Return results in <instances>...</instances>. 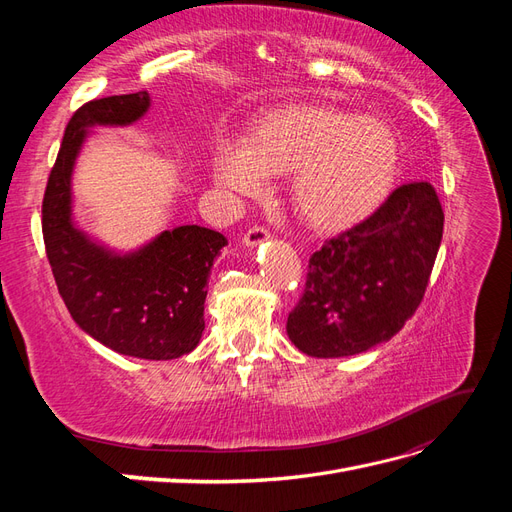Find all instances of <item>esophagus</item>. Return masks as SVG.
I'll return each instance as SVG.
<instances>
[{
    "label": "esophagus",
    "instance_id": "obj_1",
    "mask_svg": "<svg viewBox=\"0 0 512 512\" xmlns=\"http://www.w3.org/2000/svg\"><path fill=\"white\" fill-rule=\"evenodd\" d=\"M269 237H271L269 228H265V226H252V228L247 230L245 235H243V243L254 247V245H258V243H262V241H267Z\"/></svg>",
    "mask_w": 512,
    "mask_h": 512
}]
</instances>
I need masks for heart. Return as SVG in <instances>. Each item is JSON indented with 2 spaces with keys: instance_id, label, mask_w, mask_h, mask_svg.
<instances>
[{
  "instance_id": "b5f03b06",
  "label": "heart",
  "mask_w": 512,
  "mask_h": 512,
  "mask_svg": "<svg viewBox=\"0 0 512 512\" xmlns=\"http://www.w3.org/2000/svg\"><path fill=\"white\" fill-rule=\"evenodd\" d=\"M399 141L376 117L333 106L294 104L262 115L245 143L220 141L215 179L239 196H258L267 177H292V207L320 230H342L369 215L393 190Z\"/></svg>"
}]
</instances>
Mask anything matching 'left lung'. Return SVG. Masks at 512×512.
Segmentation results:
<instances>
[{
    "mask_svg": "<svg viewBox=\"0 0 512 512\" xmlns=\"http://www.w3.org/2000/svg\"><path fill=\"white\" fill-rule=\"evenodd\" d=\"M444 230L427 181L399 185L356 226L324 241L307 265L286 331L318 359L359 354L389 342L425 297Z\"/></svg>",
    "mask_w": 512,
    "mask_h": 512,
    "instance_id": "1",
    "label": "left lung"
}]
</instances>
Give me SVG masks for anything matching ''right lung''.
Returning a JSON list of instances; mask_svg holds the SVG:
<instances>
[{"label":"right lung","mask_w":512,"mask_h":512,"mask_svg":"<svg viewBox=\"0 0 512 512\" xmlns=\"http://www.w3.org/2000/svg\"><path fill=\"white\" fill-rule=\"evenodd\" d=\"M149 94L85 102L61 141L42 200V237L57 290L70 316L100 344L147 361L192 352L205 331L207 277L228 243L203 226L164 230L143 250L117 256L89 241L70 220V177L89 126H128Z\"/></svg>","instance_id":"add662e5"}]
</instances>
